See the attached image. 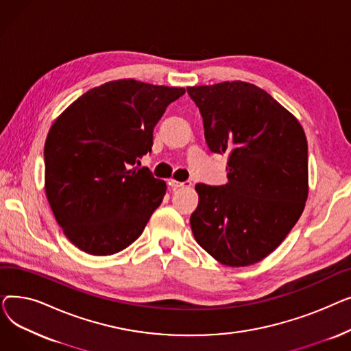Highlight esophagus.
Returning a JSON list of instances; mask_svg holds the SVG:
<instances>
[{
  "label": "esophagus",
  "instance_id": "obj_1",
  "mask_svg": "<svg viewBox=\"0 0 351 351\" xmlns=\"http://www.w3.org/2000/svg\"><path fill=\"white\" fill-rule=\"evenodd\" d=\"M171 185L173 188H191L192 186V182L191 180H185V182H178V180H171Z\"/></svg>",
  "mask_w": 351,
  "mask_h": 351
}]
</instances>
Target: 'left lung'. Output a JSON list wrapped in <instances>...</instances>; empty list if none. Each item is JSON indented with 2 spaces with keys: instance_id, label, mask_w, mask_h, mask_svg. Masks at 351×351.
I'll use <instances>...</instances> for the list:
<instances>
[{
  "instance_id": "8db88e82",
  "label": "left lung",
  "mask_w": 351,
  "mask_h": 351,
  "mask_svg": "<svg viewBox=\"0 0 351 351\" xmlns=\"http://www.w3.org/2000/svg\"><path fill=\"white\" fill-rule=\"evenodd\" d=\"M215 154L228 155V183H197L191 216L196 242L217 262H261L296 225L307 199L302 125L266 90L233 81L189 86Z\"/></svg>"
}]
</instances>
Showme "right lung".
<instances>
[{
  "instance_id": "add662e5",
  "label": "right lung",
  "mask_w": 351,
  "mask_h": 351,
  "mask_svg": "<svg viewBox=\"0 0 351 351\" xmlns=\"http://www.w3.org/2000/svg\"><path fill=\"white\" fill-rule=\"evenodd\" d=\"M185 89L135 80L106 82L71 104L49 129L45 192L65 236L85 253L114 254L143 232L166 183L139 159L154 128Z\"/></svg>"
}]
</instances>
